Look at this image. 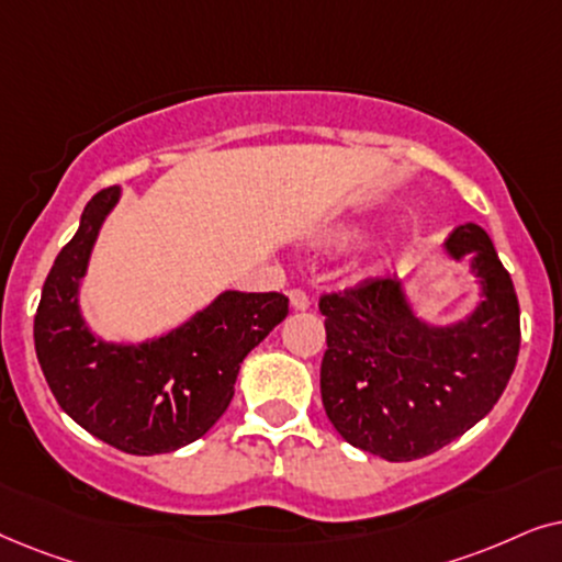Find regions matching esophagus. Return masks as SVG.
<instances>
[{
    "label": "esophagus",
    "instance_id": "1",
    "mask_svg": "<svg viewBox=\"0 0 562 562\" xmlns=\"http://www.w3.org/2000/svg\"><path fill=\"white\" fill-rule=\"evenodd\" d=\"M290 308L293 311H308V305H311V301H308V295L303 293V290H290Z\"/></svg>",
    "mask_w": 562,
    "mask_h": 562
}]
</instances>
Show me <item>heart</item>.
Listing matches in <instances>:
<instances>
[{
	"mask_svg": "<svg viewBox=\"0 0 562 562\" xmlns=\"http://www.w3.org/2000/svg\"><path fill=\"white\" fill-rule=\"evenodd\" d=\"M372 234H375V221L370 215H355V218H344V221H334L324 226L316 234L318 249H324L328 254H349L359 249L362 244H368ZM393 257V249H378L375 254H370L362 265V274L368 280H375L387 269Z\"/></svg>",
	"mask_w": 562,
	"mask_h": 562,
	"instance_id": "heart-1",
	"label": "heart"
}]
</instances>
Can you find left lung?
<instances>
[{
	"instance_id": "obj_1",
	"label": "left lung",
	"mask_w": 562,
	"mask_h": 562,
	"mask_svg": "<svg viewBox=\"0 0 562 562\" xmlns=\"http://www.w3.org/2000/svg\"><path fill=\"white\" fill-rule=\"evenodd\" d=\"M442 254L465 261L477 288L473 308L450 324L424 318L401 277L318 305L328 422L351 447L391 462L426 458L473 429L496 406L519 355V301L491 236L465 223Z\"/></svg>"
}]
</instances>
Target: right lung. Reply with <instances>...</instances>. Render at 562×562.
<instances>
[{
    "mask_svg": "<svg viewBox=\"0 0 562 562\" xmlns=\"http://www.w3.org/2000/svg\"><path fill=\"white\" fill-rule=\"evenodd\" d=\"M120 198V187L97 192L58 251L35 313V351L58 406L81 429L128 454H164L213 429L246 355L285 321L288 297L221 290L151 339H104L85 318L81 288Z\"/></svg>",
    "mask_w": 562,
    "mask_h": 562,
    "instance_id": "1",
    "label": "right lung"
}]
</instances>
